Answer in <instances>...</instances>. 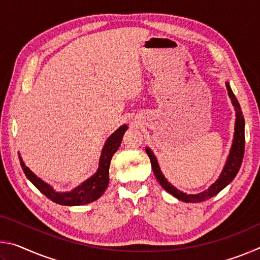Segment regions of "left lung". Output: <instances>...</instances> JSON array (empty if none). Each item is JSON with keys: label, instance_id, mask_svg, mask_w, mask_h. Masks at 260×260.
Masks as SVG:
<instances>
[{"label": "left lung", "instance_id": "left-lung-1", "mask_svg": "<svg viewBox=\"0 0 260 260\" xmlns=\"http://www.w3.org/2000/svg\"><path fill=\"white\" fill-rule=\"evenodd\" d=\"M226 87L228 90V95L232 99L233 105L235 107L236 110V122H235V133H234V141H233V146L231 149V153L228 156V159L225 167H223L221 174H220L219 179L215 181L212 186H211L208 190H205L197 195H188V193L181 192L178 189H175L172 184L167 182V180L164 178V175L160 172L159 165H158L157 159L155 155H153L150 149L147 148V155L150 158L151 166L153 170V174H155L158 182L160 183V186L165 189L167 192L172 193L174 197H177L178 200L186 202V203H197V202H203L211 199L214 195H217L225 188L228 183L233 181V179L236 177L237 172H239L242 160H243L244 156V147H245V138H244V118L242 114V110L240 107V103L237 99L235 98L234 93H233L230 83L226 82Z\"/></svg>", "mask_w": 260, "mask_h": 260}]
</instances>
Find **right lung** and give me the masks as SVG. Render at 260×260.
Masks as SVG:
<instances>
[{
  "instance_id": "1",
  "label": "right lung",
  "mask_w": 260,
  "mask_h": 260,
  "mask_svg": "<svg viewBox=\"0 0 260 260\" xmlns=\"http://www.w3.org/2000/svg\"><path fill=\"white\" fill-rule=\"evenodd\" d=\"M126 129V125L121 126L110 136L103 148L102 155H101L98 172H96L90 179H88L86 182H83L81 186H79L78 188L70 192L55 191L49 184L43 182L42 180L39 179L33 172H30L28 167L25 166L24 161L21 160V158H19L20 165L23 167L25 175L29 179V181L32 182L43 195L51 200L52 202H55V203L70 206L90 203V202L100 199L101 195H102L108 187L110 161H111L113 153L118 150V148H119L122 136H124Z\"/></svg>"
}]
</instances>
